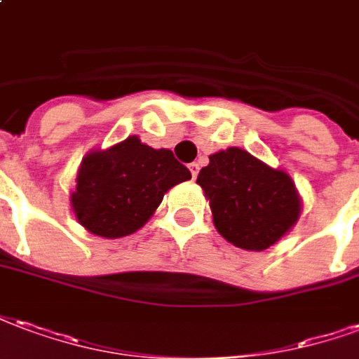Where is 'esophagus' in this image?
I'll use <instances>...</instances> for the list:
<instances>
[{
	"label": "esophagus",
	"mask_w": 359,
	"mask_h": 359,
	"mask_svg": "<svg viewBox=\"0 0 359 359\" xmlns=\"http://www.w3.org/2000/svg\"><path fill=\"white\" fill-rule=\"evenodd\" d=\"M198 170H201V166H198L197 162H191L189 164V172H191V176H193V180L198 176Z\"/></svg>",
	"instance_id": "34e87169"
}]
</instances>
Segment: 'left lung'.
Masks as SVG:
<instances>
[{
  "label": "left lung",
  "instance_id": "8db88e82",
  "mask_svg": "<svg viewBox=\"0 0 359 359\" xmlns=\"http://www.w3.org/2000/svg\"><path fill=\"white\" fill-rule=\"evenodd\" d=\"M197 183L218 233L245 250H266L297 226L302 198L285 170L271 168L239 147L208 156Z\"/></svg>",
  "mask_w": 359,
  "mask_h": 359
}]
</instances>
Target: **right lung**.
I'll use <instances>...</instances> for the list:
<instances>
[{
    "label": "right lung",
    "mask_w": 359,
    "mask_h": 359,
    "mask_svg": "<svg viewBox=\"0 0 359 359\" xmlns=\"http://www.w3.org/2000/svg\"><path fill=\"white\" fill-rule=\"evenodd\" d=\"M191 180L170 149H153L130 135L107 149H91L80 162L70 208L91 235L118 239L145 226L164 195Z\"/></svg>",
    "instance_id": "add662e5"
}]
</instances>
